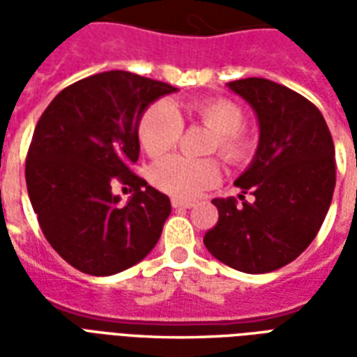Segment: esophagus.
Listing matches in <instances>:
<instances>
[{"label": "esophagus", "instance_id": "34e87169", "mask_svg": "<svg viewBox=\"0 0 357 357\" xmlns=\"http://www.w3.org/2000/svg\"><path fill=\"white\" fill-rule=\"evenodd\" d=\"M172 206H174V208H191L193 202L181 201V199H172Z\"/></svg>", "mask_w": 357, "mask_h": 357}]
</instances>
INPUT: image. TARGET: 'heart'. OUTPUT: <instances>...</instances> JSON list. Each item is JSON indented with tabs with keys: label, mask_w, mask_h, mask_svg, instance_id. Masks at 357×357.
<instances>
[{
	"label": "heart",
	"mask_w": 357,
	"mask_h": 357,
	"mask_svg": "<svg viewBox=\"0 0 357 357\" xmlns=\"http://www.w3.org/2000/svg\"><path fill=\"white\" fill-rule=\"evenodd\" d=\"M191 116L214 132L212 149H216L227 162L247 158L252 139L243 128V112L227 99H208L189 107ZM183 132V118L170 101H156L149 107L137 126L141 147L149 156H162L178 145ZM220 168L216 160H193L185 156H170L156 162L151 170V181L164 193L178 199H195L216 185Z\"/></svg>",
	"instance_id": "obj_1"
}]
</instances>
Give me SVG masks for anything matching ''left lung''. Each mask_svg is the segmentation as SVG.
Instances as JSON below:
<instances>
[{
	"instance_id": "obj_1",
	"label": "left lung",
	"mask_w": 357,
	"mask_h": 357,
	"mask_svg": "<svg viewBox=\"0 0 357 357\" xmlns=\"http://www.w3.org/2000/svg\"><path fill=\"white\" fill-rule=\"evenodd\" d=\"M252 107L260 139L235 197L214 199L218 224L204 235L216 260L245 273H269L296 260L315 239L331 206L335 145L323 114L292 89L266 78L227 84ZM255 195L247 203L244 195Z\"/></svg>"
}]
</instances>
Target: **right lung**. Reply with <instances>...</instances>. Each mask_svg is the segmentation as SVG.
<instances>
[{"label": "right lung", "mask_w": 357, "mask_h": 357, "mask_svg": "<svg viewBox=\"0 0 357 357\" xmlns=\"http://www.w3.org/2000/svg\"><path fill=\"white\" fill-rule=\"evenodd\" d=\"M178 88L126 70L65 88L38 120L26 187L45 239L61 258L95 277L141 262L160 239L170 199L130 170L139 158L137 126L156 99ZM116 181L134 195L126 205Z\"/></svg>", "instance_id": "right-lung-1"}]
</instances>
